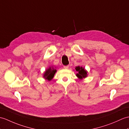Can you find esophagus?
Returning <instances> with one entry per match:
<instances>
[{"label": "esophagus", "instance_id": "esophagus-1", "mask_svg": "<svg viewBox=\"0 0 129 129\" xmlns=\"http://www.w3.org/2000/svg\"><path fill=\"white\" fill-rule=\"evenodd\" d=\"M64 69H68L69 68V65H64Z\"/></svg>", "mask_w": 129, "mask_h": 129}]
</instances>
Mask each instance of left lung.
<instances>
[{
  "mask_svg": "<svg viewBox=\"0 0 129 129\" xmlns=\"http://www.w3.org/2000/svg\"><path fill=\"white\" fill-rule=\"evenodd\" d=\"M76 70L78 72V73L76 74V76L79 77V79H82V78H85L87 76V71L85 70L84 68H83L82 67H77L75 68Z\"/></svg>",
  "mask_w": 129,
  "mask_h": 129,
  "instance_id": "obj_1",
  "label": "left lung"
}]
</instances>
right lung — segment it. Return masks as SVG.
Instances as JSON below:
<instances>
[{"instance_id": "add662e5", "label": "right lung", "mask_w": 129, "mask_h": 129, "mask_svg": "<svg viewBox=\"0 0 129 129\" xmlns=\"http://www.w3.org/2000/svg\"><path fill=\"white\" fill-rule=\"evenodd\" d=\"M56 71V70L54 69L53 68H49L48 69H47L46 71V72H45V73L44 74V77H45L46 79L48 80V81H50L53 78Z\"/></svg>"}]
</instances>
